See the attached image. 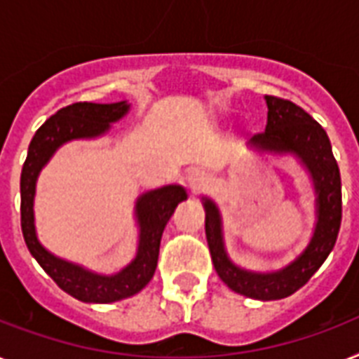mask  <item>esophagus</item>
Here are the masks:
<instances>
[{
	"instance_id": "obj_1",
	"label": "esophagus",
	"mask_w": 359,
	"mask_h": 359,
	"mask_svg": "<svg viewBox=\"0 0 359 359\" xmlns=\"http://www.w3.org/2000/svg\"><path fill=\"white\" fill-rule=\"evenodd\" d=\"M210 175L203 170H195L188 175V186L194 194H203L210 188Z\"/></svg>"
}]
</instances>
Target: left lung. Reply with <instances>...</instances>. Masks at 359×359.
Segmentation results:
<instances>
[{"label":"left lung","instance_id":"1","mask_svg":"<svg viewBox=\"0 0 359 359\" xmlns=\"http://www.w3.org/2000/svg\"><path fill=\"white\" fill-rule=\"evenodd\" d=\"M265 133L250 138V149L260 154L293 156L310 175L316 194V226L310 241L295 260L276 271H250L230 260L223 238L221 212L203 197L205 230L217 275L230 290L256 301H278L301 290L325 264L336 245L341 226V177L325 129L291 101L265 95Z\"/></svg>","mask_w":359,"mask_h":359}]
</instances>
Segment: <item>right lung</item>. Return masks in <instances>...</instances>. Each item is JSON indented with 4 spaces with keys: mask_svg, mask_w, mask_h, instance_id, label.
<instances>
[{
    "mask_svg": "<svg viewBox=\"0 0 359 359\" xmlns=\"http://www.w3.org/2000/svg\"><path fill=\"white\" fill-rule=\"evenodd\" d=\"M130 110L127 101L119 103H74L53 114L36 130L31 140L27 158L23 164L20 191H22V232L29 252L57 285L77 301L92 304H109L123 301L144 290L158 264L160 240L168 221L179 203L188 199L186 188L168 184L145 191L134 203V219L138 226V247L133 260L114 275H103L84 265L58 258L40 243L34 225V195L40 171L48 165L64 144L74 140L101 138L112 123L125 118Z\"/></svg>",
    "mask_w": 359,
    "mask_h": 359,
    "instance_id": "obj_1",
    "label": "right lung"
}]
</instances>
